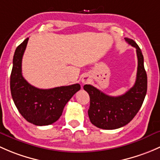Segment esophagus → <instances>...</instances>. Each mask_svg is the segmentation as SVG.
Returning a JSON list of instances; mask_svg holds the SVG:
<instances>
[{"mask_svg": "<svg viewBox=\"0 0 160 160\" xmlns=\"http://www.w3.org/2000/svg\"><path fill=\"white\" fill-rule=\"evenodd\" d=\"M89 82V78L88 76H83L82 78V84H87Z\"/></svg>", "mask_w": 160, "mask_h": 160, "instance_id": "1", "label": "esophagus"}]
</instances>
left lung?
<instances>
[{"label":"left lung","mask_w":160,"mask_h":160,"mask_svg":"<svg viewBox=\"0 0 160 160\" xmlns=\"http://www.w3.org/2000/svg\"><path fill=\"white\" fill-rule=\"evenodd\" d=\"M125 40L136 48L137 54V75L133 87L123 95L113 97L91 85H84L90 97L88 117L92 124L100 129H116L127 125L140 109L147 92V75L141 49L132 39L126 38Z\"/></svg>","instance_id":"left-lung-1"}]
</instances>
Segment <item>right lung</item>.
Wrapping results in <instances>:
<instances>
[{
  "instance_id": "1",
  "label": "right lung",
  "mask_w": 160,
  "mask_h": 160,
  "mask_svg": "<svg viewBox=\"0 0 160 160\" xmlns=\"http://www.w3.org/2000/svg\"><path fill=\"white\" fill-rule=\"evenodd\" d=\"M28 38L16 48L11 74V92L14 102L21 115L35 126H48L62 116L67 102L79 91V84L41 89L30 85L24 78L21 62Z\"/></svg>"
}]
</instances>
